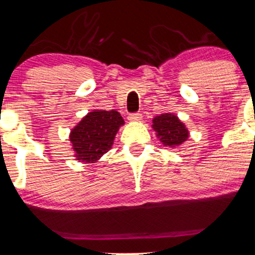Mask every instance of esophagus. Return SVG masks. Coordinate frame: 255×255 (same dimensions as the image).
Segmentation results:
<instances>
[{
  "mask_svg": "<svg viewBox=\"0 0 255 255\" xmlns=\"http://www.w3.org/2000/svg\"><path fill=\"white\" fill-rule=\"evenodd\" d=\"M128 121H131V122H138L142 119V115H140L139 112L130 113V115L128 116Z\"/></svg>",
  "mask_w": 255,
  "mask_h": 255,
  "instance_id": "34e87169",
  "label": "esophagus"
}]
</instances>
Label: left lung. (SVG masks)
<instances>
[{
	"label": "left lung",
	"mask_w": 255,
	"mask_h": 255,
	"mask_svg": "<svg viewBox=\"0 0 255 255\" xmlns=\"http://www.w3.org/2000/svg\"><path fill=\"white\" fill-rule=\"evenodd\" d=\"M153 130L166 146H178L188 138V130L180 119L171 113H163L153 118Z\"/></svg>",
	"instance_id": "1"
}]
</instances>
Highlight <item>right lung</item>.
Returning a JSON list of instances; mask_svg holds the SVG:
<instances>
[{"label": "right lung", "mask_w": 255, "mask_h": 255, "mask_svg": "<svg viewBox=\"0 0 255 255\" xmlns=\"http://www.w3.org/2000/svg\"><path fill=\"white\" fill-rule=\"evenodd\" d=\"M124 119L117 111L87 113L72 130L70 139L78 161L96 162L111 149L113 139Z\"/></svg>", "instance_id": "add662e5"}]
</instances>
